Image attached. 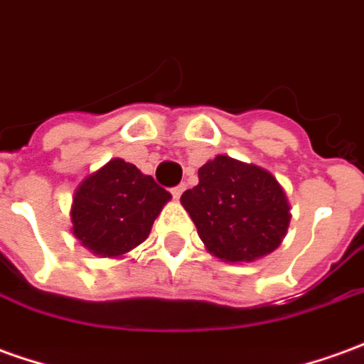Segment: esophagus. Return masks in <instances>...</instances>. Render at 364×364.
<instances>
[{
    "label": "esophagus",
    "instance_id": "1",
    "mask_svg": "<svg viewBox=\"0 0 364 364\" xmlns=\"http://www.w3.org/2000/svg\"><path fill=\"white\" fill-rule=\"evenodd\" d=\"M183 191H185V185H177V187H173V189H171V195H173L175 199H179V197L183 195Z\"/></svg>",
    "mask_w": 364,
    "mask_h": 364
}]
</instances>
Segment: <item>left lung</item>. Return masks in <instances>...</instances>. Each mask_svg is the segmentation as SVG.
Masks as SVG:
<instances>
[{"instance_id":"1","label":"left lung","mask_w":364,"mask_h":364,"mask_svg":"<svg viewBox=\"0 0 364 364\" xmlns=\"http://www.w3.org/2000/svg\"><path fill=\"white\" fill-rule=\"evenodd\" d=\"M207 250L225 262L274 252L289 226V203L276 177L258 165L217 156L199 169V185L181 195Z\"/></svg>"}]
</instances>
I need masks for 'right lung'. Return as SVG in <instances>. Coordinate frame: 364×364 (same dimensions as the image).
<instances>
[{
	"mask_svg": "<svg viewBox=\"0 0 364 364\" xmlns=\"http://www.w3.org/2000/svg\"><path fill=\"white\" fill-rule=\"evenodd\" d=\"M169 191L124 159H110L78 185L70 220L73 235L98 256H124L149 236Z\"/></svg>",
	"mask_w": 364,
	"mask_h": 364,
	"instance_id": "obj_1",
	"label": "right lung"
}]
</instances>
